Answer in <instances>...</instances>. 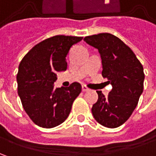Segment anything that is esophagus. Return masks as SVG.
<instances>
[{
	"label": "esophagus",
	"instance_id": "1",
	"mask_svg": "<svg viewBox=\"0 0 156 156\" xmlns=\"http://www.w3.org/2000/svg\"><path fill=\"white\" fill-rule=\"evenodd\" d=\"M89 90H90V89H89L88 87H86L85 85L82 86V91H83V92H87V91H89Z\"/></svg>",
	"mask_w": 156,
	"mask_h": 156
}]
</instances>
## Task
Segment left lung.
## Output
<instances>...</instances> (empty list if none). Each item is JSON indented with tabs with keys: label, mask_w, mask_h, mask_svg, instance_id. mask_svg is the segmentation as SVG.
<instances>
[{
	"label": "left lung",
	"mask_w": 156,
	"mask_h": 156,
	"mask_svg": "<svg viewBox=\"0 0 156 156\" xmlns=\"http://www.w3.org/2000/svg\"><path fill=\"white\" fill-rule=\"evenodd\" d=\"M84 41L98 49L101 75L113 87L108 97L96 91L98 101L92 108L94 118L107 128L120 127L132 115L142 94L143 67L131 48L114 34H94L86 36Z\"/></svg>",
	"instance_id": "1"
}]
</instances>
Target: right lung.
<instances>
[{
  "mask_svg": "<svg viewBox=\"0 0 156 156\" xmlns=\"http://www.w3.org/2000/svg\"><path fill=\"white\" fill-rule=\"evenodd\" d=\"M82 37L55 35L36 44L21 60L17 74L18 94L29 118L44 129L55 128L68 118L80 94L78 82L54 87L57 72L65 71L66 56Z\"/></svg>",
  "mask_w": 156,
  "mask_h": 156,
  "instance_id": "right-lung-1",
  "label": "right lung"
}]
</instances>
